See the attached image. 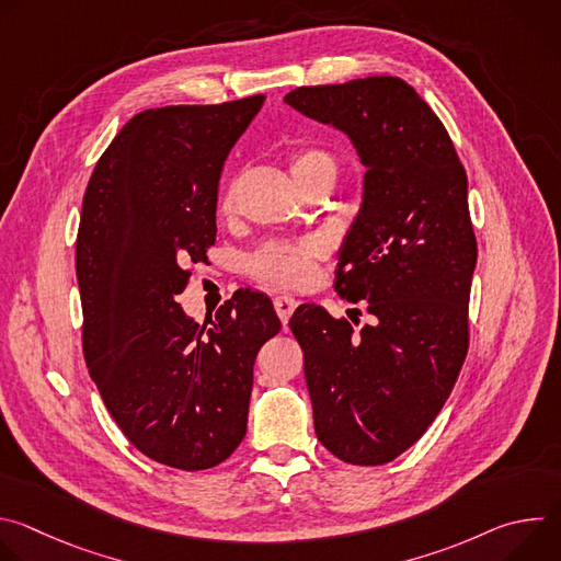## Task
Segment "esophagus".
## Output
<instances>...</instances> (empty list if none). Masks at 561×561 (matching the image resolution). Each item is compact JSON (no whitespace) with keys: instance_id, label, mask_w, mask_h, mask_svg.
Masks as SVG:
<instances>
[{"instance_id":"esophagus-1","label":"esophagus","mask_w":561,"mask_h":561,"mask_svg":"<svg viewBox=\"0 0 561 561\" xmlns=\"http://www.w3.org/2000/svg\"><path fill=\"white\" fill-rule=\"evenodd\" d=\"M273 304H275V310H277L279 319H282V324H288L293 310L297 308V299L290 297V295H279V297L273 299Z\"/></svg>"}]
</instances>
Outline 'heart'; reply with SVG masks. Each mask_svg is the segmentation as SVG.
I'll return each mask as SVG.
<instances>
[{
  "label": "heart",
  "instance_id": "1",
  "mask_svg": "<svg viewBox=\"0 0 561 561\" xmlns=\"http://www.w3.org/2000/svg\"><path fill=\"white\" fill-rule=\"evenodd\" d=\"M290 173L299 188L317 180H335L337 159L333 152L319 146H304L290 154ZM234 206V191L230 188L221 202V210L230 213ZM327 255L322 239L308 237L301 242H268L251 260L249 271L264 284L282 288L306 286L314 275V262Z\"/></svg>",
  "mask_w": 561,
  "mask_h": 561
}]
</instances>
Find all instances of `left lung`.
Returning a JSON list of instances; mask_svg holds the SVG:
<instances>
[{"label": "left lung", "instance_id": "8db88e82", "mask_svg": "<svg viewBox=\"0 0 561 561\" xmlns=\"http://www.w3.org/2000/svg\"><path fill=\"white\" fill-rule=\"evenodd\" d=\"M284 102L342 130L366 169L335 290L366 301L368 324L355 331L317 304L288 322L314 433L346 463H388L439 415L466 359L477 264L466 173L439 117L399 77L301 87Z\"/></svg>", "mask_w": 561, "mask_h": 561}]
</instances>
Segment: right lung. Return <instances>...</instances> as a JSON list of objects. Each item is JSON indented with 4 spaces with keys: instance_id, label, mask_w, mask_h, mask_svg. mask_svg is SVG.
I'll return each instance as SVG.
<instances>
[{
    "instance_id": "add662e5",
    "label": "right lung",
    "mask_w": 561,
    "mask_h": 561,
    "mask_svg": "<svg viewBox=\"0 0 561 561\" xmlns=\"http://www.w3.org/2000/svg\"><path fill=\"white\" fill-rule=\"evenodd\" d=\"M262 104L255 95L135 115L82 204L75 268L89 373L128 442L180 470L213 468L242 444L255 357L282 329L273 301L251 288L202 327L178 304L186 266L215 244L226 157Z\"/></svg>"
}]
</instances>
